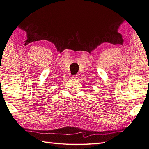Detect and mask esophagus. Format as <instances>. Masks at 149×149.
Wrapping results in <instances>:
<instances>
[{"label": "esophagus", "instance_id": "esophagus-1", "mask_svg": "<svg viewBox=\"0 0 149 149\" xmlns=\"http://www.w3.org/2000/svg\"><path fill=\"white\" fill-rule=\"evenodd\" d=\"M72 78H73L74 79H77L78 77V75H73V76H72Z\"/></svg>", "mask_w": 149, "mask_h": 149}]
</instances>
